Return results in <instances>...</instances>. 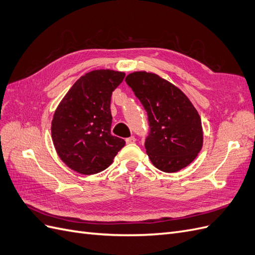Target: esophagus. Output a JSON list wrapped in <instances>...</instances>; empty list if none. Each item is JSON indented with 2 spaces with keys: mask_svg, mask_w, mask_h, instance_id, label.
<instances>
[{
  "mask_svg": "<svg viewBox=\"0 0 255 255\" xmlns=\"http://www.w3.org/2000/svg\"><path fill=\"white\" fill-rule=\"evenodd\" d=\"M135 141H136V138L134 136H130V137H128V138H127V139H126L127 143H134Z\"/></svg>",
  "mask_w": 255,
  "mask_h": 255,
  "instance_id": "34e87169",
  "label": "esophagus"
}]
</instances>
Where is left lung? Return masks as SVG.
Here are the masks:
<instances>
[{"label": "left lung", "instance_id": "left-lung-1", "mask_svg": "<svg viewBox=\"0 0 255 255\" xmlns=\"http://www.w3.org/2000/svg\"><path fill=\"white\" fill-rule=\"evenodd\" d=\"M126 82L148 113L150 133L144 146L151 163L167 173L187 167L203 145L201 118L190 100L156 73L136 71Z\"/></svg>", "mask_w": 255, "mask_h": 255}]
</instances>
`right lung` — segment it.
<instances>
[{"label": "right lung", "instance_id": "1", "mask_svg": "<svg viewBox=\"0 0 255 255\" xmlns=\"http://www.w3.org/2000/svg\"><path fill=\"white\" fill-rule=\"evenodd\" d=\"M126 73L100 69L76 81L58 104L51 123L59 158L81 174L103 171L125 146L111 134V98Z\"/></svg>", "mask_w": 255, "mask_h": 255}]
</instances>
